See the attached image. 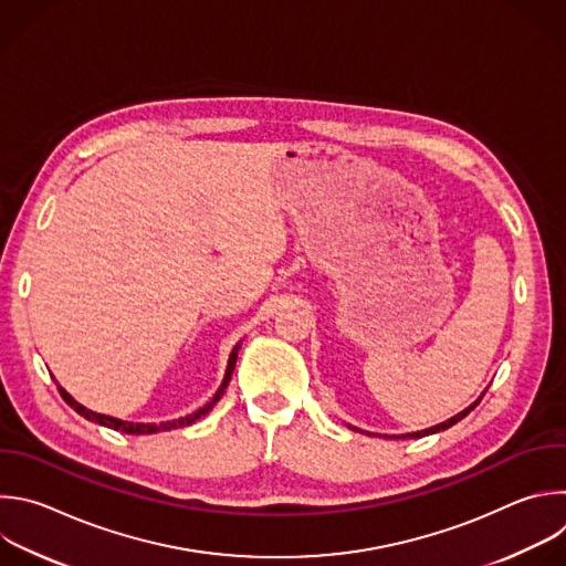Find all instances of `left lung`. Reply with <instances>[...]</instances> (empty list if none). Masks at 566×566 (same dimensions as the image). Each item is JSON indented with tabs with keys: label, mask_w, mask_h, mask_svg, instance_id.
Wrapping results in <instances>:
<instances>
[{
	"label": "left lung",
	"mask_w": 566,
	"mask_h": 566,
	"mask_svg": "<svg viewBox=\"0 0 566 566\" xmlns=\"http://www.w3.org/2000/svg\"><path fill=\"white\" fill-rule=\"evenodd\" d=\"M482 400V398H480ZM480 400L478 402H473L469 409H464L462 413H458L455 418H451V420H447V422H442V424H438V427H431V429H427V431H418V433H409V436H402V438H424V436H431V433H440V431H444V429H449V427H453L455 422H460L462 418H467L478 405H480Z\"/></svg>",
	"instance_id": "8db88e82"
}]
</instances>
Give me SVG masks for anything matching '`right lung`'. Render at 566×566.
<instances>
[{
  "label": "right lung",
  "instance_id": "add662e5",
  "mask_svg": "<svg viewBox=\"0 0 566 566\" xmlns=\"http://www.w3.org/2000/svg\"><path fill=\"white\" fill-rule=\"evenodd\" d=\"M238 350H240V344L233 348V353H231V357H229V366H227V375H224V382H222V387L218 389V394L213 396V400L207 405V407H202V409H198L196 413H191V416H186V418H179V420H172V422H161V424H142V422H124V420H117V418H111V416H102V413H93V411H88L86 407H82L80 402H75L62 387H57L60 389V396L64 398V402L69 405V407H73L80 416H84L86 420H91V422H97V424H102V427H108V429H115V431H122V433H128V436H146V433H159V431H170V429H179V427H188V424H193L196 420H200L202 416H207L211 409H213V405L224 396V391H227V387H229V382H231V375H233V370H235V359H238Z\"/></svg>",
  "mask_w": 566,
  "mask_h": 566
}]
</instances>
